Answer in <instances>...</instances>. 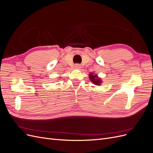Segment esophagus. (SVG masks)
Returning a JSON list of instances; mask_svg holds the SVG:
<instances>
[{
  "mask_svg": "<svg viewBox=\"0 0 153 153\" xmlns=\"http://www.w3.org/2000/svg\"><path fill=\"white\" fill-rule=\"evenodd\" d=\"M80 67H81V66H80V64H75V69H80Z\"/></svg>",
  "mask_w": 153,
  "mask_h": 153,
  "instance_id": "1",
  "label": "esophagus"
}]
</instances>
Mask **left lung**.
Masks as SVG:
<instances>
[{
  "label": "left lung",
  "mask_w": 153,
  "mask_h": 153,
  "mask_svg": "<svg viewBox=\"0 0 153 153\" xmlns=\"http://www.w3.org/2000/svg\"><path fill=\"white\" fill-rule=\"evenodd\" d=\"M89 79L94 84L97 85H100L101 83V80L100 78H98L97 75H94L93 73L89 74Z\"/></svg>",
  "instance_id": "1"
}]
</instances>
